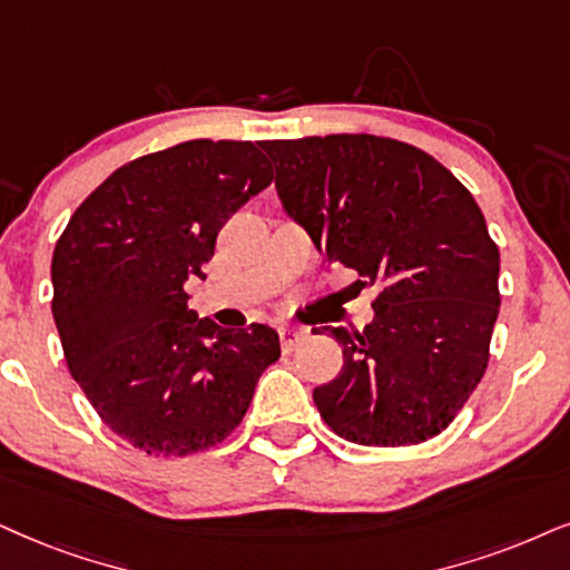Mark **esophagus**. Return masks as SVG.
Segmentation results:
<instances>
[{
	"label": "esophagus",
	"mask_w": 570,
	"mask_h": 570,
	"mask_svg": "<svg viewBox=\"0 0 570 570\" xmlns=\"http://www.w3.org/2000/svg\"><path fill=\"white\" fill-rule=\"evenodd\" d=\"M278 336H281V350L292 352L294 347H297V344L305 342L307 331L294 328V326H281V328H278Z\"/></svg>",
	"instance_id": "34e87169"
}]
</instances>
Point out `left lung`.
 Returning a JSON list of instances; mask_svg holds the SVG:
<instances>
[{"label": "left lung", "mask_w": 570, "mask_h": 570, "mask_svg": "<svg viewBox=\"0 0 570 570\" xmlns=\"http://www.w3.org/2000/svg\"><path fill=\"white\" fill-rule=\"evenodd\" d=\"M276 191L323 261L376 284L363 331L328 326L344 365L313 389L347 442L405 446L450 426L487 371L500 249L471 191L434 157L371 134L263 141Z\"/></svg>", "instance_id": "8db88e82"}]
</instances>
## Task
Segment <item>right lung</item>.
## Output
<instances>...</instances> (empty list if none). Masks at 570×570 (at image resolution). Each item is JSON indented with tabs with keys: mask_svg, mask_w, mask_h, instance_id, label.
I'll return each instance as SVG.
<instances>
[{
	"mask_svg": "<svg viewBox=\"0 0 570 570\" xmlns=\"http://www.w3.org/2000/svg\"><path fill=\"white\" fill-rule=\"evenodd\" d=\"M261 144L194 139L124 165L70 215L52 315L70 376L147 455L218 444L281 355L265 323L223 328L186 305L228 215L271 184Z\"/></svg>",
	"mask_w": 570,
	"mask_h": 570,
	"instance_id": "right-lung-1",
	"label": "right lung"
}]
</instances>
